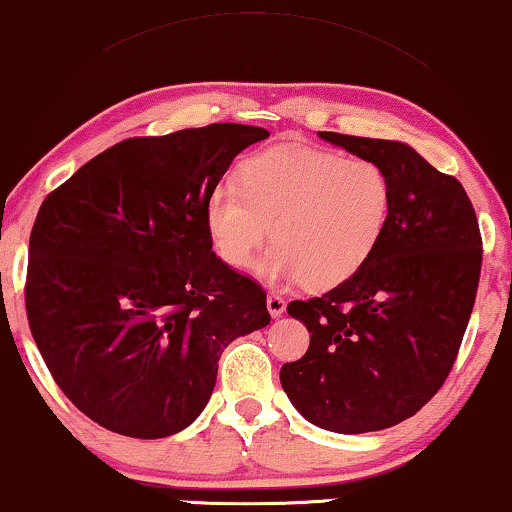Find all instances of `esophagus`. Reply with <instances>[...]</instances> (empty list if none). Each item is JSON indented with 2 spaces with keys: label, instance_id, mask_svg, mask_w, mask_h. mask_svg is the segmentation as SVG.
Listing matches in <instances>:
<instances>
[{
  "label": "esophagus",
  "instance_id": "34e87169",
  "mask_svg": "<svg viewBox=\"0 0 512 512\" xmlns=\"http://www.w3.org/2000/svg\"><path fill=\"white\" fill-rule=\"evenodd\" d=\"M267 309H269V314L274 316V319H278V316L286 312V300H283L281 295L269 293V297H267Z\"/></svg>",
  "mask_w": 512,
  "mask_h": 512
}]
</instances>
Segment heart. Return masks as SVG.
<instances>
[{
	"mask_svg": "<svg viewBox=\"0 0 512 512\" xmlns=\"http://www.w3.org/2000/svg\"><path fill=\"white\" fill-rule=\"evenodd\" d=\"M390 215V179L375 163L274 146L243 160L238 186L222 184L210 193L205 229L217 255L245 269L271 224L274 248L255 267L257 276L331 290L371 260Z\"/></svg>",
	"mask_w": 512,
	"mask_h": 512,
	"instance_id": "1",
	"label": "heart"
}]
</instances>
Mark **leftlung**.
<instances>
[{
  "mask_svg": "<svg viewBox=\"0 0 512 512\" xmlns=\"http://www.w3.org/2000/svg\"><path fill=\"white\" fill-rule=\"evenodd\" d=\"M375 163L392 215L373 257L326 295L288 304L309 349L283 364L290 404L316 428H392L435 397L454 366L482 269V236L461 181L401 141L319 132Z\"/></svg>",
  "mask_w": 512,
  "mask_h": 512,
  "instance_id": "1",
  "label": "left lung"
}]
</instances>
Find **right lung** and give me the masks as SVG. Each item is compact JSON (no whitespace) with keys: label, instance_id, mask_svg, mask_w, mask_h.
<instances>
[{"label":"right lung","instance_id":"obj_1","mask_svg":"<svg viewBox=\"0 0 512 512\" xmlns=\"http://www.w3.org/2000/svg\"><path fill=\"white\" fill-rule=\"evenodd\" d=\"M262 127L134 137L44 198L25 309L56 385L101 428L160 439L200 416L229 342L260 331L267 293L212 252L205 203Z\"/></svg>","mask_w":512,"mask_h":512}]
</instances>
